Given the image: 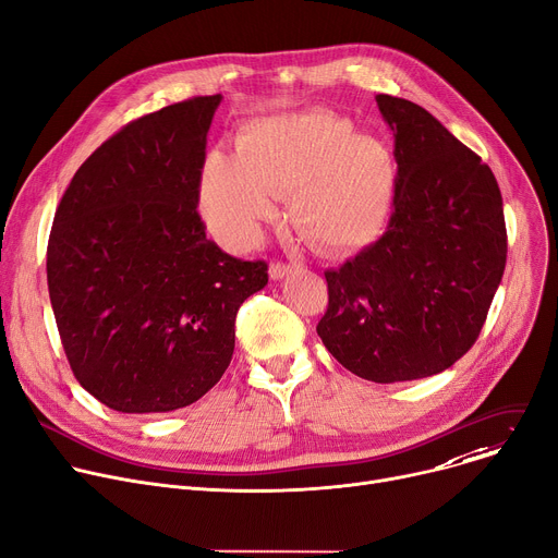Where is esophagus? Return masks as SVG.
I'll list each match as a JSON object with an SVG mask.
<instances>
[{
  "label": "esophagus",
  "mask_w": 558,
  "mask_h": 558,
  "mask_svg": "<svg viewBox=\"0 0 558 558\" xmlns=\"http://www.w3.org/2000/svg\"><path fill=\"white\" fill-rule=\"evenodd\" d=\"M295 269H299V267H293V265H282V263H274V265L269 267V276H271V280H282V278H287L289 274H293Z\"/></svg>",
  "instance_id": "obj_1"
}]
</instances>
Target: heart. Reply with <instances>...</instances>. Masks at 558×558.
I'll return each mask as SVG.
<instances>
[{
	"mask_svg": "<svg viewBox=\"0 0 558 558\" xmlns=\"http://www.w3.org/2000/svg\"><path fill=\"white\" fill-rule=\"evenodd\" d=\"M395 147L327 109L255 121L238 138V155L210 150L199 174V210L213 235L248 246L291 193L293 219L329 253L377 242L399 193Z\"/></svg>",
	"mask_w": 558,
	"mask_h": 558,
	"instance_id": "obj_1",
	"label": "heart"
}]
</instances>
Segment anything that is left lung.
I'll return each instance as SVG.
<instances>
[{
  "label": "left lung",
  "mask_w": 558,
  "mask_h": 558,
  "mask_svg": "<svg viewBox=\"0 0 558 558\" xmlns=\"http://www.w3.org/2000/svg\"><path fill=\"white\" fill-rule=\"evenodd\" d=\"M401 177L388 231L325 271L329 305L316 331L350 373L375 384L451 367L485 325L507 263L498 181L433 114L377 96Z\"/></svg>",
  "instance_id": "left-lung-1"
}]
</instances>
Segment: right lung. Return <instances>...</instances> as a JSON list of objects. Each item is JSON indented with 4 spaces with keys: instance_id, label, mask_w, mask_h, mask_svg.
I'll return each instance as SVG.
<instances>
[{
    "instance_id": "obj_1",
    "label": "right lung",
    "mask_w": 558,
    "mask_h": 558,
    "mask_svg": "<svg viewBox=\"0 0 558 558\" xmlns=\"http://www.w3.org/2000/svg\"><path fill=\"white\" fill-rule=\"evenodd\" d=\"M221 94L168 105L107 138L53 217L47 282L64 354L111 411L170 413L227 373L235 316L265 263L206 240L197 215Z\"/></svg>"
}]
</instances>
